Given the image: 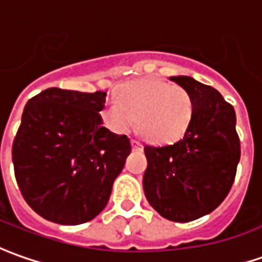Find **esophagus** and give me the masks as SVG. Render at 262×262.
<instances>
[{
  "label": "esophagus",
  "mask_w": 262,
  "mask_h": 262,
  "mask_svg": "<svg viewBox=\"0 0 262 262\" xmlns=\"http://www.w3.org/2000/svg\"><path fill=\"white\" fill-rule=\"evenodd\" d=\"M132 147H133V150H140L142 149V143H139L138 140H132Z\"/></svg>",
  "instance_id": "1"
}]
</instances>
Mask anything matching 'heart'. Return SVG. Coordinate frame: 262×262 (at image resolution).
<instances>
[{
  "label": "heart",
  "instance_id": "b5f03b06",
  "mask_svg": "<svg viewBox=\"0 0 262 262\" xmlns=\"http://www.w3.org/2000/svg\"><path fill=\"white\" fill-rule=\"evenodd\" d=\"M193 113V97L186 89L149 77L124 84L116 100L106 101L100 116L115 133L127 132L138 119V129L146 140L166 145L186 133Z\"/></svg>",
  "mask_w": 262,
  "mask_h": 262
}]
</instances>
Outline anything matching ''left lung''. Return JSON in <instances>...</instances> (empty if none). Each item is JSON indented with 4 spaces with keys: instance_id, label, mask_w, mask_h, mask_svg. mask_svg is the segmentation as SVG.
<instances>
[{
    "instance_id": "obj_1",
    "label": "left lung",
    "mask_w": 262,
    "mask_h": 262,
    "mask_svg": "<svg viewBox=\"0 0 262 262\" xmlns=\"http://www.w3.org/2000/svg\"><path fill=\"white\" fill-rule=\"evenodd\" d=\"M169 80L193 97L195 113L181 140L145 146L143 191L163 218L189 222L211 213L228 195L241 150L235 110L218 90L189 76Z\"/></svg>"
}]
</instances>
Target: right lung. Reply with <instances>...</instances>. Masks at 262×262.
<instances>
[{
  "label": "right lung",
  "mask_w": 262,
  "mask_h": 262,
  "mask_svg": "<svg viewBox=\"0 0 262 262\" xmlns=\"http://www.w3.org/2000/svg\"><path fill=\"white\" fill-rule=\"evenodd\" d=\"M104 92L50 87L27 101L12 145L19 191L44 220L79 225L107 205L132 145L99 115Z\"/></svg>",
  "instance_id": "1"
}]
</instances>
